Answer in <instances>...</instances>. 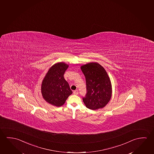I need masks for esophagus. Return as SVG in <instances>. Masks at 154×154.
I'll return each instance as SVG.
<instances>
[{
	"label": "esophagus",
	"mask_w": 154,
	"mask_h": 154,
	"mask_svg": "<svg viewBox=\"0 0 154 154\" xmlns=\"http://www.w3.org/2000/svg\"><path fill=\"white\" fill-rule=\"evenodd\" d=\"M73 94L74 95H78V91H76H76H73Z\"/></svg>",
	"instance_id": "obj_1"
}]
</instances>
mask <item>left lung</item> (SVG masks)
Here are the masks:
<instances>
[{"mask_svg":"<svg viewBox=\"0 0 154 154\" xmlns=\"http://www.w3.org/2000/svg\"><path fill=\"white\" fill-rule=\"evenodd\" d=\"M85 76L87 93L82 98L86 107L97 110L110 101L112 87L105 69L97 63H89L81 67Z\"/></svg>","mask_w":154,"mask_h":154,"instance_id":"obj_1","label":"left lung"}]
</instances>
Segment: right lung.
Returning <instances> with one entry per match:
<instances>
[{
  "label": "right lung",
  "instance_id": "right-lung-1",
  "mask_svg": "<svg viewBox=\"0 0 154 154\" xmlns=\"http://www.w3.org/2000/svg\"><path fill=\"white\" fill-rule=\"evenodd\" d=\"M69 65L58 63L52 66L43 80L42 94L47 102L56 106H61L72 94L63 75Z\"/></svg>",
  "mask_w": 154,
  "mask_h": 154
}]
</instances>
